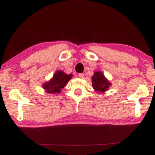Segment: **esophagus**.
Listing matches in <instances>:
<instances>
[{"mask_svg": "<svg viewBox=\"0 0 155 155\" xmlns=\"http://www.w3.org/2000/svg\"><path fill=\"white\" fill-rule=\"evenodd\" d=\"M78 76H79V78H84V74L83 73H79V74H78Z\"/></svg>", "mask_w": 155, "mask_h": 155, "instance_id": "obj_1", "label": "esophagus"}]
</instances>
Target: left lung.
<instances>
[{"mask_svg":"<svg viewBox=\"0 0 155 155\" xmlns=\"http://www.w3.org/2000/svg\"><path fill=\"white\" fill-rule=\"evenodd\" d=\"M92 82L94 90L101 92L107 91L110 85V83L101 72H95L92 77Z\"/></svg>","mask_w":155,"mask_h":155,"instance_id":"left-lung-1","label":"left lung"}]
</instances>
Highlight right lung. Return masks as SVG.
Listing matches in <instances>:
<instances>
[{
    "label": "right lung",
    "mask_w": 155,
    "mask_h": 155,
    "mask_svg": "<svg viewBox=\"0 0 155 155\" xmlns=\"http://www.w3.org/2000/svg\"><path fill=\"white\" fill-rule=\"evenodd\" d=\"M72 76L71 74L67 75L63 71H57L52 79L44 84L43 87L48 93H59L61 89L64 87L70 79H71Z\"/></svg>",
    "instance_id": "1"
}]
</instances>
